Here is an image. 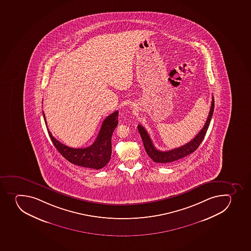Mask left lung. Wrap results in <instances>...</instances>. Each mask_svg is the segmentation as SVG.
<instances>
[{
	"label": "left lung",
	"mask_w": 251,
	"mask_h": 251,
	"mask_svg": "<svg viewBox=\"0 0 251 251\" xmlns=\"http://www.w3.org/2000/svg\"><path fill=\"white\" fill-rule=\"evenodd\" d=\"M214 107H215V100H214L212 96L210 112H209L207 120H206V122L202 129L198 132V135L192 141H189V143L185 144L184 146L179 147V148L174 149L172 151H160L157 150L147 131L144 128L143 126L139 125L137 126L139 133L141 135V139L143 141L144 147H145L147 154L152 158L153 162H158V163H168V162L179 160L180 158H184L194 152L198 148V146H200V144L201 143V141H203L204 136L206 133V131L210 125V120L212 118Z\"/></svg>",
	"instance_id": "obj_1"
}]
</instances>
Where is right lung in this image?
<instances>
[{
    "label": "right lung",
    "instance_id": "obj_1",
    "mask_svg": "<svg viewBox=\"0 0 251 251\" xmlns=\"http://www.w3.org/2000/svg\"><path fill=\"white\" fill-rule=\"evenodd\" d=\"M43 115L45 122L47 125L44 112ZM118 115L119 111L116 110L105 118L96 141L93 145L86 148H72L65 146L52 136L48 126H46V127L55 148L67 161L80 167L98 170L105 167L111 157V137L114 130L118 125Z\"/></svg>",
    "mask_w": 251,
    "mask_h": 251
}]
</instances>
